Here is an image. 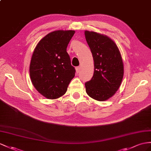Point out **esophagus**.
<instances>
[{
  "instance_id": "esophagus-1",
  "label": "esophagus",
  "mask_w": 151,
  "mask_h": 151,
  "mask_svg": "<svg viewBox=\"0 0 151 151\" xmlns=\"http://www.w3.org/2000/svg\"><path fill=\"white\" fill-rule=\"evenodd\" d=\"M80 66H78L76 68V73H78L80 72Z\"/></svg>"
}]
</instances>
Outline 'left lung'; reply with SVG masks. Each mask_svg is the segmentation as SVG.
I'll use <instances>...</instances> for the list:
<instances>
[{
	"label": "left lung",
	"mask_w": 151,
	"mask_h": 151,
	"mask_svg": "<svg viewBox=\"0 0 151 151\" xmlns=\"http://www.w3.org/2000/svg\"><path fill=\"white\" fill-rule=\"evenodd\" d=\"M85 36L94 63L93 76L85 84L86 92L96 100L105 101L114 96L121 86L124 75L121 55L109 37L87 30Z\"/></svg>",
	"instance_id": "obj_1"
}]
</instances>
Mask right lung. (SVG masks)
<instances>
[{
  "label": "right lung",
  "instance_id": "1",
  "mask_svg": "<svg viewBox=\"0 0 151 151\" xmlns=\"http://www.w3.org/2000/svg\"><path fill=\"white\" fill-rule=\"evenodd\" d=\"M75 30H56L38 42L30 64V76L36 89L45 98L56 99L67 91L76 70L66 51Z\"/></svg>",
  "mask_w": 151,
  "mask_h": 151
}]
</instances>
